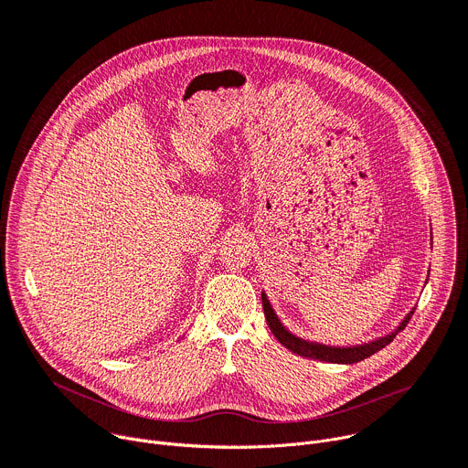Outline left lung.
Returning a JSON list of instances; mask_svg holds the SVG:
<instances>
[{
  "mask_svg": "<svg viewBox=\"0 0 468 468\" xmlns=\"http://www.w3.org/2000/svg\"><path fill=\"white\" fill-rule=\"evenodd\" d=\"M262 309H264V318L266 322H269V327L271 331L274 333V337L285 346L289 348L292 354H298L302 357H309V359H316V361H325V363H346V365H352V363H359L370 356H374L376 352H379L381 348H385L387 345L392 343V339L398 335L399 331H402L415 311H411L406 320L399 324V327L390 333V335L387 337H381L374 343H368V345H363V346H354V348H331V346H322V345H313V343H307V341H302L294 335H291V333L282 325V322L278 320L274 309L271 307L269 300H266V296L262 294Z\"/></svg>",
  "mask_w": 468,
  "mask_h": 468,
  "instance_id": "1",
  "label": "left lung"
}]
</instances>
